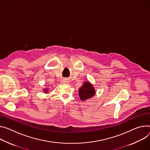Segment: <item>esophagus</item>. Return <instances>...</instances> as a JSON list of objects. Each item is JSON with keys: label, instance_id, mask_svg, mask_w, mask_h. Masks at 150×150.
<instances>
[{"label": "esophagus", "instance_id": "1", "mask_svg": "<svg viewBox=\"0 0 150 150\" xmlns=\"http://www.w3.org/2000/svg\"><path fill=\"white\" fill-rule=\"evenodd\" d=\"M67 82V81H66V80H63V83H66Z\"/></svg>", "mask_w": 150, "mask_h": 150}]
</instances>
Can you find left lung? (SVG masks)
I'll return each mask as SVG.
<instances>
[{
    "instance_id": "1",
    "label": "left lung",
    "mask_w": 150,
    "mask_h": 150,
    "mask_svg": "<svg viewBox=\"0 0 150 150\" xmlns=\"http://www.w3.org/2000/svg\"><path fill=\"white\" fill-rule=\"evenodd\" d=\"M78 93L80 99L85 101L93 98L96 94V91L93 84L87 81L84 82L79 88Z\"/></svg>"
}]
</instances>
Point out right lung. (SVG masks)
Here are the masks:
<instances>
[{
	"label": "right lung",
	"instance_id": "right-lung-1",
	"mask_svg": "<svg viewBox=\"0 0 150 150\" xmlns=\"http://www.w3.org/2000/svg\"><path fill=\"white\" fill-rule=\"evenodd\" d=\"M48 88H43V91L45 93H46V94H47L48 93Z\"/></svg>",
	"mask_w": 150,
	"mask_h": 150
}]
</instances>
